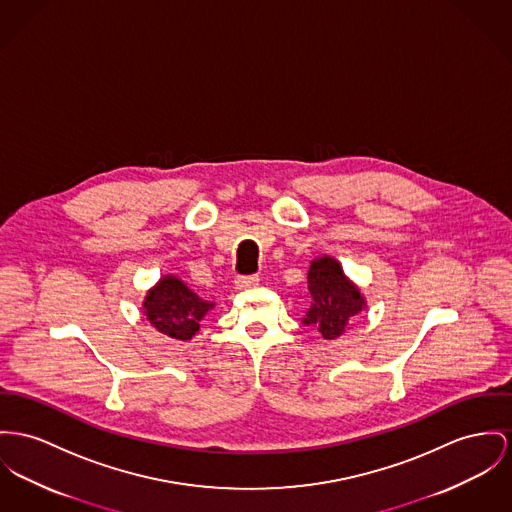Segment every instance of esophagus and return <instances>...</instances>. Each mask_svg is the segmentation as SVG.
Wrapping results in <instances>:
<instances>
[{
	"mask_svg": "<svg viewBox=\"0 0 512 512\" xmlns=\"http://www.w3.org/2000/svg\"><path fill=\"white\" fill-rule=\"evenodd\" d=\"M258 281L260 279L256 275H239L235 279V285H237V289H248V287H256Z\"/></svg>",
	"mask_w": 512,
	"mask_h": 512,
	"instance_id": "obj_1",
	"label": "esophagus"
}]
</instances>
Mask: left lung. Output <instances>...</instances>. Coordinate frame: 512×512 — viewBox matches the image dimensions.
Listing matches in <instances>:
<instances>
[{
	"label": "left lung",
	"instance_id": "left-lung-1",
	"mask_svg": "<svg viewBox=\"0 0 512 512\" xmlns=\"http://www.w3.org/2000/svg\"><path fill=\"white\" fill-rule=\"evenodd\" d=\"M307 279L310 307L301 322L314 326L324 340L340 338L367 308L365 295L345 275L340 262L328 254L310 262Z\"/></svg>",
	"mask_w": 512,
	"mask_h": 512
}]
</instances>
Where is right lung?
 Returning <instances> with one entry per match:
<instances>
[{"mask_svg":"<svg viewBox=\"0 0 512 512\" xmlns=\"http://www.w3.org/2000/svg\"><path fill=\"white\" fill-rule=\"evenodd\" d=\"M215 303L204 301L180 277L167 273L147 291L141 308L149 324L172 340H192Z\"/></svg>","mask_w":512,"mask_h":512,"instance_id":"right-lung-1","label":"right lung"}]
</instances>
